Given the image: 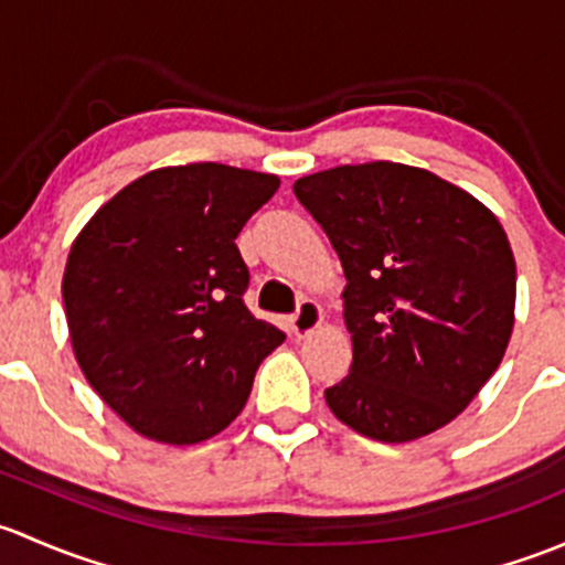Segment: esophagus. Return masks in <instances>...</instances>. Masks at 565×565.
Here are the masks:
<instances>
[{"mask_svg": "<svg viewBox=\"0 0 565 565\" xmlns=\"http://www.w3.org/2000/svg\"><path fill=\"white\" fill-rule=\"evenodd\" d=\"M321 323H323V310H321V305L312 299L301 301L299 310H296L294 318H290V329H294L296 337L312 334V331H316Z\"/></svg>", "mask_w": 565, "mask_h": 565, "instance_id": "1", "label": "esophagus"}]
</instances>
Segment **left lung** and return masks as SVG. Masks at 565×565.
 <instances>
[{
	"label": "left lung",
	"instance_id": "1",
	"mask_svg": "<svg viewBox=\"0 0 565 565\" xmlns=\"http://www.w3.org/2000/svg\"><path fill=\"white\" fill-rule=\"evenodd\" d=\"M348 285L351 372L331 413L381 444L446 427L481 392L514 329L516 266L479 198L424 168L362 162L296 179Z\"/></svg>",
	"mask_w": 565,
	"mask_h": 565
}]
</instances>
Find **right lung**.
<instances>
[{
	"instance_id": "right-lung-1",
	"label": "right lung",
	"mask_w": 565,
	"mask_h": 565,
	"mask_svg": "<svg viewBox=\"0 0 565 565\" xmlns=\"http://www.w3.org/2000/svg\"><path fill=\"white\" fill-rule=\"evenodd\" d=\"M277 188L275 173L223 162L157 168L70 244L62 299L75 362L143 438L193 446L223 433L282 345V331L244 307L236 247Z\"/></svg>"
}]
</instances>
